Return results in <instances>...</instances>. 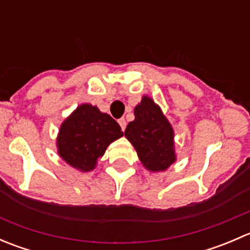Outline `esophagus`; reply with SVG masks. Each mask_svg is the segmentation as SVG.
<instances>
[{
    "label": "esophagus",
    "mask_w": 250,
    "mask_h": 250,
    "mask_svg": "<svg viewBox=\"0 0 250 250\" xmlns=\"http://www.w3.org/2000/svg\"><path fill=\"white\" fill-rule=\"evenodd\" d=\"M118 123H120V125H121V129H122L123 132H125V125H127V123H125V118H120V120H118Z\"/></svg>",
    "instance_id": "1"
}]
</instances>
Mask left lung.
<instances>
[{
	"label": "left lung",
	"mask_w": 250,
	"mask_h": 250,
	"mask_svg": "<svg viewBox=\"0 0 250 250\" xmlns=\"http://www.w3.org/2000/svg\"><path fill=\"white\" fill-rule=\"evenodd\" d=\"M134 116V121L125 128V137L134 146L143 166L150 172L168 169L176 160L169 121L148 97H143L135 106Z\"/></svg>",
	"instance_id": "left-lung-1"
}]
</instances>
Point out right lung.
I'll return each instance as SVG.
<instances>
[{"label": "right lung", "instance_id": "add662e5", "mask_svg": "<svg viewBox=\"0 0 250 250\" xmlns=\"http://www.w3.org/2000/svg\"><path fill=\"white\" fill-rule=\"evenodd\" d=\"M123 135L120 125L97 106L82 104L62 123L57 138L60 157L81 172H90L107 146Z\"/></svg>", "mask_w": 250, "mask_h": 250}]
</instances>
